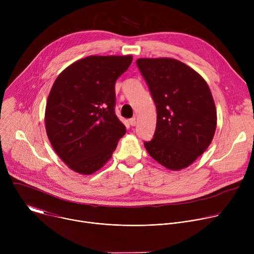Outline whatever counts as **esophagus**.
<instances>
[{
	"mask_svg": "<svg viewBox=\"0 0 254 254\" xmlns=\"http://www.w3.org/2000/svg\"><path fill=\"white\" fill-rule=\"evenodd\" d=\"M129 125H130L131 127H134V126L136 125V121H135V118H132V119H130V120H129Z\"/></svg>",
	"mask_w": 254,
	"mask_h": 254,
	"instance_id": "34e87169",
	"label": "esophagus"
}]
</instances>
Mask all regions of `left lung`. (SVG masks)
Here are the masks:
<instances>
[{
	"label": "left lung",
	"instance_id": "obj_1",
	"mask_svg": "<svg viewBox=\"0 0 254 254\" xmlns=\"http://www.w3.org/2000/svg\"><path fill=\"white\" fill-rule=\"evenodd\" d=\"M136 65L157 108L153 138L143 141L162 166L179 171L190 166L211 143L217 125L215 103L204 78L173 58H139Z\"/></svg>",
	"mask_w": 254,
	"mask_h": 254
}]
</instances>
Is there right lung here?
<instances>
[{"label": "right lung", "mask_w": 254, "mask_h": 254, "mask_svg": "<svg viewBox=\"0 0 254 254\" xmlns=\"http://www.w3.org/2000/svg\"><path fill=\"white\" fill-rule=\"evenodd\" d=\"M132 57L88 56L65 68L53 83L45 112L48 138L59 158L79 174L98 171L127 129L115 114L118 78Z\"/></svg>", "instance_id": "add662e5"}]
</instances>
